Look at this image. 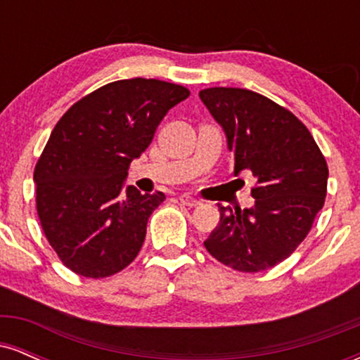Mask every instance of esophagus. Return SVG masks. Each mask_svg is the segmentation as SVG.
<instances>
[{
    "label": "esophagus",
    "mask_w": 360,
    "mask_h": 360,
    "mask_svg": "<svg viewBox=\"0 0 360 360\" xmlns=\"http://www.w3.org/2000/svg\"><path fill=\"white\" fill-rule=\"evenodd\" d=\"M179 201H181V203H183V205L189 206V208H194V206L201 205V201L198 200V198L191 196V194H181V196H179Z\"/></svg>",
    "instance_id": "obj_1"
}]
</instances>
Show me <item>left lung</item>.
Listing matches in <instances>:
<instances>
[{"instance_id": "8db88e82", "label": "left lung", "mask_w": 360, "mask_h": 360, "mask_svg": "<svg viewBox=\"0 0 360 360\" xmlns=\"http://www.w3.org/2000/svg\"><path fill=\"white\" fill-rule=\"evenodd\" d=\"M201 101L226 135L233 174L250 171L255 205L218 206L220 223L205 240L218 262L260 272L288 259L323 208L328 166L309 130L291 111L242 88H208Z\"/></svg>"}]
</instances>
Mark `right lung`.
Wrapping results in <instances>:
<instances>
[{
    "instance_id": "obj_1",
    "label": "right lung",
    "mask_w": 360,
    "mask_h": 360,
    "mask_svg": "<svg viewBox=\"0 0 360 360\" xmlns=\"http://www.w3.org/2000/svg\"><path fill=\"white\" fill-rule=\"evenodd\" d=\"M188 96L166 81H115L74 103L53 127L34 172L37 213L68 269L108 278L137 257L148 217L166 196L123 188L128 167Z\"/></svg>"
}]
</instances>
